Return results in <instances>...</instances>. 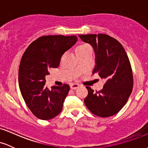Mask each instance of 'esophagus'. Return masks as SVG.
<instances>
[{"label": "esophagus", "instance_id": "esophagus-1", "mask_svg": "<svg viewBox=\"0 0 148 148\" xmlns=\"http://www.w3.org/2000/svg\"><path fill=\"white\" fill-rule=\"evenodd\" d=\"M79 85L78 84H72L70 86L71 89H72V90H76V89H77V88H79Z\"/></svg>", "mask_w": 148, "mask_h": 148}]
</instances>
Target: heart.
Wrapping results in <instances>:
<instances>
[{
    "instance_id": "obj_1",
    "label": "heart",
    "mask_w": 148,
    "mask_h": 148,
    "mask_svg": "<svg viewBox=\"0 0 148 148\" xmlns=\"http://www.w3.org/2000/svg\"><path fill=\"white\" fill-rule=\"evenodd\" d=\"M89 51H92V47L88 43H80L76 47V53L78 56Z\"/></svg>"
}]
</instances>
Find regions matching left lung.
<instances>
[{
    "instance_id": "obj_1",
    "label": "left lung",
    "mask_w": 148,
    "mask_h": 148,
    "mask_svg": "<svg viewBox=\"0 0 148 148\" xmlns=\"http://www.w3.org/2000/svg\"><path fill=\"white\" fill-rule=\"evenodd\" d=\"M95 53V66L92 74L98 73L106 80L103 89L95 92L89 86L84 102L89 111L101 118L118 113L126 104L133 88L132 67L123 45L106 34L80 35Z\"/></svg>"
}]
</instances>
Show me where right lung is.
I'll list each match as a JSON object with an SVG mask.
<instances>
[{
	"instance_id": "obj_1",
	"label": "right lung",
	"mask_w": 148,
	"mask_h": 148,
	"mask_svg": "<svg viewBox=\"0 0 148 148\" xmlns=\"http://www.w3.org/2000/svg\"><path fill=\"white\" fill-rule=\"evenodd\" d=\"M77 41V37L46 35L28 46L21 58L18 85L27 106L37 118L47 120L60 113L69 86H45V76L51 68H57L61 56Z\"/></svg>"
}]
</instances>
